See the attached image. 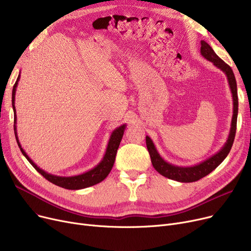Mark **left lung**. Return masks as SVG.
I'll use <instances>...</instances> for the list:
<instances>
[{
	"label": "left lung",
	"mask_w": 251,
	"mask_h": 251,
	"mask_svg": "<svg viewBox=\"0 0 251 251\" xmlns=\"http://www.w3.org/2000/svg\"><path fill=\"white\" fill-rule=\"evenodd\" d=\"M201 54L205 60L212 62L215 67L220 69L224 74L226 75L231 94H232L233 115H232L229 135L225 144H224L218 152H216L212 156H209L208 159L204 160L203 162L196 164L194 166L180 167V166L170 164L167 161H165L159 153V151H156L151 138L148 135L146 137L148 151L150 152L153 168L164 177H167L169 179H172L178 182H183V183L194 182L205 177L210 172H213V171L226 159L234 142L235 133H236V125H237V116H238V96H237V83H236V79H235L233 70L231 69L229 65H227L222 59L218 57V55L212 49V47L204 41L201 42Z\"/></svg>",
	"instance_id": "1"
}]
</instances>
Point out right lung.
<instances>
[{"instance_id": "add662e5", "label": "right lung", "mask_w": 251, "mask_h": 251, "mask_svg": "<svg viewBox=\"0 0 251 251\" xmlns=\"http://www.w3.org/2000/svg\"><path fill=\"white\" fill-rule=\"evenodd\" d=\"M20 79V74L18 75L17 80L14 84V87H13L12 91V107L13 111H14V131H15V136L16 140L18 143V147L23 153V155L27 159V161L32 165V167L37 171L39 174H42L47 180L51 182L52 184H55L57 186H60L65 189H70V190H78V189H83L90 187L92 185H96V184L101 182L107 178V176L110 174L111 170L114 166L115 159H116V154L119 146H120V142L122 140L124 131L126 129V124H123L121 126L117 127L112 131V133L110 135L109 141H108V146L107 149H105L104 154L102 156L101 161L92 169L86 171V172L79 174V175H74V176H58V175H52L50 174L43 169L36 166L34 162L30 159V157L27 155V153L25 152V151L22 149L21 144L18 139V134H17V116H16V109H15V95H16V88L18 85V81Z\"/></svg>"}]
</instances>
